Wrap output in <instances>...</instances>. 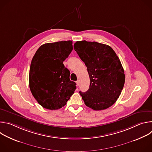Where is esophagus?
<instances>
[{"instance_id":"obj_1","label":"esophagus","mask_w":152,"mask_h":152,"mask_svg":"<svg viewBox=\"0 0 152 152\" xmlns=\"http://www.w3.org/2000/svg\"><path fill=\"white\" fill-rule=\"evenodd\" d=\"M76 85H77V86H79V80H77V81L76 82Z\"/></svg>"}]
</instances>
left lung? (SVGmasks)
<instances>
[{
    "label": "left lung",
    "instance_id": "1",
    "mask_svg": "<svg viewBox=\"0 0 152 152\" xmlns=\"http://www.w3.org/2000/svg\"><path fill=\"white\" fill-rule=\"evenodd\" d=\"M74 49L90 76L88 90L79 91L85 105L96 111L110 107L118 99L125 82L118 57L110 46L95 41H76Z\"/></svg>",
    "mask_w": 152,
    "mask_h": 152
}]
</instances>
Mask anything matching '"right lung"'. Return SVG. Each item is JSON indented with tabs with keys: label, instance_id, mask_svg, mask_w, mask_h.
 Returning a JSON list of instances; mask_svg holds the SVG:
<instances>
[{
	"label": "right lung",
	"instance_id": "right-lung-1",
	"mask_svg": "<svg viewBox=\"0 0 152 152\" xmlns=\"http://www.w3.org/2000/svg\"><path fill=\"white\" fill-rule=\"evenodd\" d=\"M72 50L70 40L46 43L32 59L29 88L38 103L48 110L64 106L76 88V83L70 79V71L63 64Z\"/></svg>",
	"mask_w": 152,
	"mask_h": 152
}]
</instances>
